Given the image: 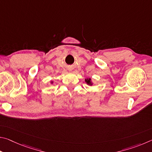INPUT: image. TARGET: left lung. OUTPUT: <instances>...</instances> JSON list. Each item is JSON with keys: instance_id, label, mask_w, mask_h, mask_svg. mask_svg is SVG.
Masks as SVG:
<instances>
[{"instance_id": "1", "label": "left lung", "mask_w": 152, "mask_h": 152, "mask_svg": "<svg viewBox=\"0 0 152 152\" xmlns=\"http://www.w3.org/2000/svg\"><path fill=\"white\" fill-rule=\"evenodd\" d=\"M86 80V82H87V84H91V78H89V79H86V80Z\"/></svg>"}]
</instances>
